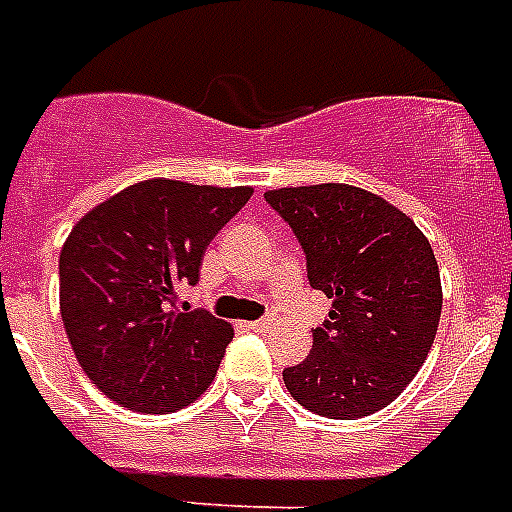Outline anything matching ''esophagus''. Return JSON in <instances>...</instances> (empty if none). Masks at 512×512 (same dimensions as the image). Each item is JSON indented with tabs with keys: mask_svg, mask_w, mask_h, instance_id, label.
<instances>
[{
	"mask_svg": "<svg viewBox=\"0 0 512 512\" xmlns=\"http://www.w3.org/2000/svg\"><path fill=\"white\" fill-rule=\"evenodd\" d=\"M268 324H271L268 319H257V321H249L247 327L255 329V332H265V329H268Z\"/></svg>",
	"mask_w": 512,
	"mask_h": 512,
	"instance_id": "obj_1",
	"label": "esophagus"
}]
</instances>
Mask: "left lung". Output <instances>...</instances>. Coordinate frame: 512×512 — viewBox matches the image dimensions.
Segmentation results:
<instances>
[{
    "label": "left lung",
    "mask_w": 512,
    "mask_h": 512,
    "mask_svg": "<svg viewBox=\"0 0 512 512\" xmlns=\"http://www.w3.org/2000/svg\"><path fill=\"white\" fill-rule=\"evenodd\" d=\"M265 201L295 231L311 287L332 300L308 358L284 369V385L329 420L380 412L436 340L444 295L430 241L412 217L356 185L276 188Z\"/></svg>",
    "instance_id": "1"
}]
</instances>
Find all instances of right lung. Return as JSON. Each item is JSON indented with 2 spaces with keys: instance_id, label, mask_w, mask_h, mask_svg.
I'll return each mask as SVG.
<instances>
[{
  "instance_id": "add662e5",
  "label": "right lung",
  "mask_w": 512,
  "mask_h": 512,
  "mask_svg": "<svg viewBox=\"0 0 512 512\" xmlns=\"http://www.w3.org/2000/svg\"><path fill=\"white\" fill-rule=\"evenodd\" d=\"M252 196L140 180L90 209L60 249V316L84 374L111 401L146 414L193 404L215 380L228 321L177 305L199 281L215 233Z\"/></svg>"
}]
</instances>
